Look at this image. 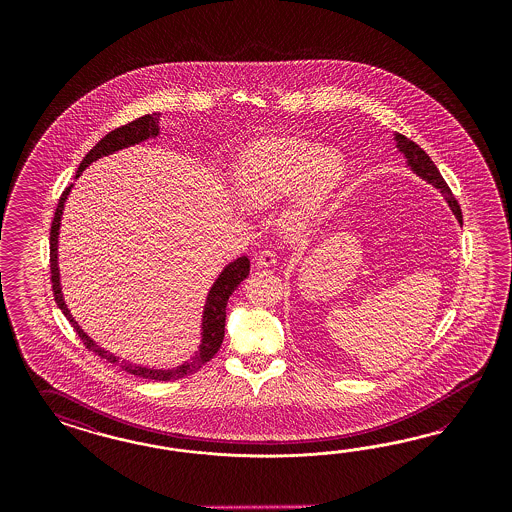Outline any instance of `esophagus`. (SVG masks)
<instances>
[{"label":"esophagus","instance_id":"esophagus-1","mask_svg":"<svg viewBox=\"0 0 512 512\" xmlns=\"http://www.w3.org/2000/svg\"><path fill=\"white\" fill-rule=\"evenodd\" d=\"M278 263V257H276V253L274 251H261L259 255H257V259H255V266L257 268H270V266H274V264Z\"/></svg>","mask_w":512,"mask_h":512}]
</instances>
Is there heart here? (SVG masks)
Segmentation results:
<instances>
[{"instance_id":"1","label":"heart","mask_w":512,"mask_h":512,"mask_svg":"<svg viewBox=\"0 0 512 512\" xmlns=\"http://www.w3.org/2000/svg\"><path fill=\"white\" fill-rule=\"evenodd\" d=\"M345 180L343 155L296 137L251 140L236 157L233 169L236 197L248 208L264 210L295 195L281 219V233L289 240L308 238Z\"/></svg>"}]
</instances>
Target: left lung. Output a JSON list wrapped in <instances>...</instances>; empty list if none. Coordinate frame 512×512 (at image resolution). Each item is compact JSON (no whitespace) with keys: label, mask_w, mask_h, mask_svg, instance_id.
I'll use <instances>...</instances> for the list:
<instances>
[{"label":"left lung","mask_w":512,"mask_h":512,"mask_svg":"<svg viewBox=\"0 0 512 512\" xmlns=\"http://www.w3.org/2000/svg\"><path fill=\"white\" fill-rule=\"evenodd\" d=\"M394 140H396V148H398V150L402 152L403 157L407 159V165L411 167V171L415 172L417 176H420L422 180H426L428 184L437 187V189L443 193L445 201L449 202L452 214L456 216L458 223L462 225V210H460V204L454 199V195L450 193L447 182L443 180L441 172L437 171V167H435L434 161L430 159V155L426 154V152L420 148L419 144H415L413 140L403 137L400 133L394 135Z\"/></svg>","instance_id":"obj_1"}]
</instances>
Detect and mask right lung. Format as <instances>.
<instances>
[{"label": "right lung", "instance_id": "obj_1", "mask_svg": "<svg viewBox=\"0 0 512 512\" xmlns=\"http://www.w3.org/2000/svg\"><path fill=\"white\" fill-rule=\"evenodd\" d=\"M159 114H146L140 116L137 120L129 122V124L122 125L114 131H110L109 135H105L103 139L99 140L92 150L86 154L82 159V163L78 165L77 176L82 174L86 167H90L93 161H97L99 157L114 154L118 150H124L127 146H135L142 140L154 139L159 135ZM71 186L67 187L60 197L56 214L52 219V229H50V276H52V291H54V300L58 304V308L63 311V315L69 319V323L77 330L78 338L86 345V349L93 351L95 355L101 358H107L112 364H118L122 370H125L131 375H137L142 379H154V381H174V379H182L189 373L199 372L202 366L212 360L221 343H223V336H225V308L229 302V296L233 295L234 289L249 276V259L238 257L233 263L227 264L221 274L217 276L210 293L206 296V304H204V313H202V340L199 345V351L195 353V357L187 360L184 364L171 368V370H157V368H146L140 364H133V362H125L118 357H114L109 351L101 349L95 341L78 326L77 321L73 319L71 311L67 310L65 302H63L62 285H60V268H58V234H60V221H62L63 204L67 201V195L71 191Z\"/></svg>", "mask_w": 512, "mask_h": 512}]
</instances>
